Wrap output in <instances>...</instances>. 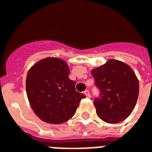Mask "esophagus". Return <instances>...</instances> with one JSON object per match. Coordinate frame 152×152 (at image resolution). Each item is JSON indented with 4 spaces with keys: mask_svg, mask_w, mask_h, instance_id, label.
Here are the masks:
<instances>
[{
    "mask_svg": "<svg viewBox=\"0 0 152 152\" xmlns=\"http://www.w3.org/2000/svg\"><path fill=\"white\" fill-rule=\"evenodd\" d=\"M84 94L86 96V97H90V93H89V90H85Z\"/></svg>",
    "mask_w": 152,
    "mask_h": 152,
    "instance_id": "34e87169",
    "label": "esophagus"
}]
</instances>
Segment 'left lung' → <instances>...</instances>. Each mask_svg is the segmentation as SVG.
I'll return each instance as SVG.
<instances>
[{
	"label": "left lung",
	"instance_id": "left-lung-1",
	"mask_svg": "<svg viewBox=\"0 0 152 152\" xmlns=\"http://www.w3.org/2000/svg\"><path fill=\"white\" fill-rule=\"evenodd\" d=\"M91 73L100 91L94 101L97 116L110 124L125 120L139 95V82L132 69L123 62L109 59Z\"/></svg>",
	"mask_w": 152,
	"mask_h": 152
}]
</instances>
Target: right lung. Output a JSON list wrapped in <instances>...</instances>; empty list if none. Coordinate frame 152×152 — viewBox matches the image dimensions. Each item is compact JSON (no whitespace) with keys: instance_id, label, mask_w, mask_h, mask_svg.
I'll return each mask as SVG.
<instances>
[{"instance_id":"1","label":"right lung","mask_w":152,"mask_h":152,"mask_svg":"<svg viewBox=\"0 0 152 152\" xmlns=\"http://www.w3.org/2000/svg\"><path fill=\"white\" fill-rule=\"evenodd\" d=\"M66 62L58 58H46L29 70L26 90L31 109L39 118L58 124L70 120L77 110L83 94L77 92L75 82L69 78Z\"/></svg>"}]
</instances>
